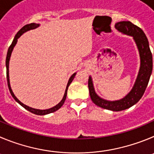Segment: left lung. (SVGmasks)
I'll use <instances>...</instances> for the list:
<instances>
[{
  "instance_id": "left-lung-1",
  "label": "left lung",
  "mask_w": 154,
  "mask_h": 154,
  "mask_svg": "<svg viewBox=\"0 0 154 154\" xmlns=\"http://www.w3.org/2000/svg\"><path fill=\"white\" fill-rule=\"evenodd\" d=\"M116 29L125 35L133 36L140 54V66L133 88L124 98L116 101L102 99L96 93L92 77H89L88 87L90 96L94 104L106 109L119 112L127 109L137 103L144 93L153 70V57L149 42L143 30L129 21H121L115 25Z\"/></svg>"
}]
</instances>
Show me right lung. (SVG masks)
I'll list each match as a JSON object with an SVG mask.
<instances>
[{
	"label": "right lung",
	"instance_id": "right-lung-1",
	"mask_svg": "<svg viewBox=\"0 0 154 154\" xmlns=\"http://www.w3.org/2000/svg\"><path fill=\"white\" fill-rule=\"evenodd\" d=\"M38 26H39V24L34 23H30V24H27V25L24 26L23 27V28H21L20 29V31H19L18 32H17V33L16 34L15 37H14V40H13V42H12V44H11V45H10L9 48H8V54H7V57H6V67H7V80H8V88H9L10 92H11V94L12 95V97H14V100H15L16 101H17V103H19V104L20 105V106H22L23 107L25 108L26 109L28 110V111H29L30 112L33 113V114H35V115H38V116H45V115L49 114V113L54 112L57 111V110L59 109L60 108H61V106H63V104H64V101H65V100H66V97H67V89H68V87H69V86H70V83H71V82H72V80H74V77H75V75H76V73L73 74L72 75H71V77H70V79H69L68 83H67V87H66L65 92H64V97H63V98H62V100H61V101L60 102V103H58V104L56 105L55 106H54V107L51 108V109H44V110L36 109H33V108H31V107H29V106H26L25 104H23V103H21V102L20 101V100H19L18 99H17V97H15V95H14V93H13L12 90H11V84H10V78H9V61H10V58H11V53H12L13 49H14V46H15L16 44H17V39H18V38H20V37L21 35H22L24 33V32H26L29 31V30L34 29L37 28V27H38Z\"/></svg>",
	"mask_w": 154,
	"mask_h": 154
}]
</instances>
